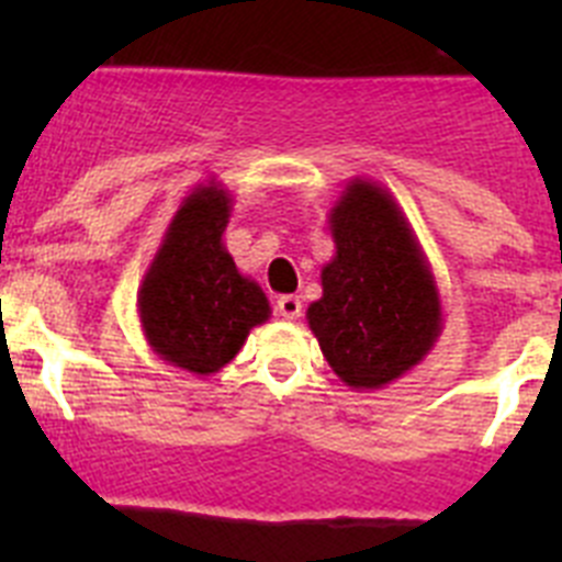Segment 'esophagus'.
I'll return each instance as SVG.
<instances>
[{
  "label": "esophagus",
  "mask_w": 562,
  "mask_h": 562,
  "mask_svg": "<svg viewBox=\"0 0 562 562\" xmlns=\"http://www.w3.org/2000/svg\"><path fill=\"white\" fill-rule=\"evenodd\" d=\"M276 312L278 317H284V321H297L301 312H304V304H301V297L297 295H281L276 301Z\"/></svg>",
  "instance_id": "obj_1"
}]
</instances>
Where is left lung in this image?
<instances>
[{
  "label": "left lung",
  "instance_id": "8db88e82",
  "mask_svg": "<svg viewBox=\"0 0 562 562\" xmlns=\"http://www.w3.org/2000/svg\"><path fill=\"white\" fill-rule=\"evenodd\" d=\"M329 220L335 256L306 310L326 362L349 389L376 391L419 366L445 329L428 256L389 188L346 182Z\"/></svg>",
  "mask_w": 562,
  "mask_h": 562
}]
</instances>
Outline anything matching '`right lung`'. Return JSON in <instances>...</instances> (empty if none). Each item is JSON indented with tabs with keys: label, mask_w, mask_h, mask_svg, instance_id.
Returning a JSON list of instances; mask_svg holds the SVG:
<instances>
[{
	"label": "right lung",
	"mask_w": 562,
	"mask_h": 562,
	"mask_svg": "<svg viewBox=\"0 0 562 562\" xmlns=\"http://www.w3.org/2000/svg\"><path fill=\"white\" fill-rule=\"evenodd\" d=\"M233 193L207 180L173 213L137 290L143 335L160 360L196 376L222 371L272 315L265 290L225 247Z\"/></svg>",
	"instance_id": "obj_1"
}]
</instances>
